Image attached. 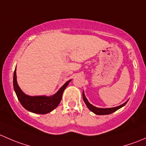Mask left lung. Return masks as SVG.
I'll return each mask as SVG.
<instances>
[{
    "label": "left lung",
    "mask_w": 146,
    "mask_h": 146,
    "mask_svg": "<svg viewBox=\"0 0 146 146\" xmlns=\"http://www.w3.org/2000/svg\"><path fill=\"white\" fill-rule=\"evenodd\" d=\"M82 96H83V100H84V103H85V104L86 105V106L88 107V109H89L91 112H93L94 113H95L96 115H109V114L112 113V112H115V111H117V110L119 109V108H122L123 106H125L127 103V102H125L124 103H123L122 105H121V106H119L117 107H115V108H96V107L94 106L93 105H91V103L88 101V100H87L86 98L84 91H83V95Z\"/></svg>",
    "instance_id": "1"
}]
</instances>
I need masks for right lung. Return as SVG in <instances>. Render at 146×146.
Returning a JSON list of instances; mask_svg holds the SVG:
<instances>
[{"label": "right lung", "mask_w": 146, "mask_h": 146, "mask_svg": "<svg viewBox=\"0 0 146 146\" xmlns=\"http://www.w3.org/2000/svg\"><path fill=\"white\" fill-rule=\"evenodd\" d=\"M71 80H69L58 90V92L51 96H30L25 94L18 86L16 75V68L13 76V86L16 95L21 105L26 110L36 114L45 115L50 112L58 106L62 99L64 90Z\"/></svg>", "instance_id": "right-lung-1"}]
</instances>
